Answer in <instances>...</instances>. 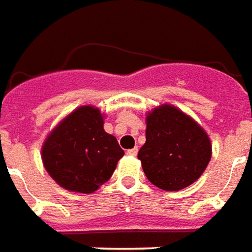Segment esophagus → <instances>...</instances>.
<instances>
[{
	"instance_id": "34e87169",
	"label": "esophagus",
	"mask_w": 252,
	"mask_h": 252,
	"mask_svg": "<svg viewBox=\"0 0 252 252\" xmlns=\"http://www.w3.org/2000/svg\"><path fill=\"white\" fill-rule=\"evenodd\" d=\"M138 153V148L137 147H134V148H130V150H127V155H131V157H136Z\"/></svg>"
}]
</instances>
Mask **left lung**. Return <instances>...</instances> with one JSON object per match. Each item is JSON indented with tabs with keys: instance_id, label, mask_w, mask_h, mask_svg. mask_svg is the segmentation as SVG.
<instances>
[{
	"instance_id": "obj_1",
	"label": "left lung",
	"mask_w": 252,
	"mask_h": 252,
	"mask_svg": "<svg viewBox=\"0 0 252 252\" xmlns=\"http://www.w3.org/2000/svg\"><path fill=\"white\" fill-rule=\"evenodd\" d=\"M211 141L190 116L172 105L147 116L146 144L138 159L147 179L166 191H177L202 175L211 159Z\"/></svg>"
}]
</instances>
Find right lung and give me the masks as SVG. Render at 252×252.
Masks as SVG:
<instances>
[{"label":"right lung","instance_id":"add662e5","mask_svg":"<svg viewBox=\"0 0 252 252\" xmlns=\"http://www.w3.org/2000/svg\"><path fill=\"white\" fill-rule=\"evenodd\" d=\"M123 155L116 138L105 133L101 112L87 105L77 108L52 130L41 158L59 186L89 194L111 179Z\"/></svg>","mask_w":252,"mask_h":252}]
</instances>
